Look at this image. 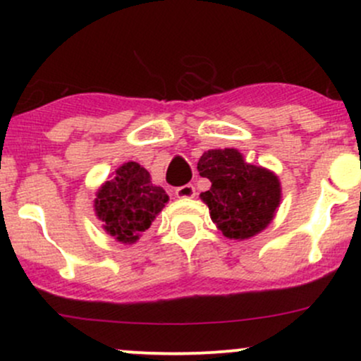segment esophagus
I'll return each instance as SVG.
<instances>
[{
	"mask_svg": "<svg viewBox=\"0 0 361 361\" xmlns=\"http://www.w3.org/2000/svg\"><path fill=\"white\" fill-rule=\"evenodd\" d=\"M175 195L178 198H193L195 197V186L193 185H183L175 190Z\"/></svg>",
	"mask_w": 361,
	"mask_h": 361,
	"instance_id": "esophagus-1",
	"label": "esophagus"
}]
</instances>
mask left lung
Masks as SVG:
<instances>
[{
    "label": "left lung",
    "instance_id": "obj_1",
    "mask_svg": "<svg viewBox=\"0 0 361 361\" xmlns=\"http://www.w3.org/2000/svg\"><path fill=\"white\" fill-rule=\"evenodd\" d=\"M197 169L212 183L200 198L227 239L244 241L270 226L281 202L280 180L271 169L247 163L234 147L204 152Z\"/></svg>",
    "mask_w": 361,
    "mask_h": 361
}]
</instances>
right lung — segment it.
<instances>
[{"label": "right lung", "instance_id": "1", "mask_svg": "<svg viewBox=\"0 0 361 361\" xmlns=\"http://www.w3.org/2000/svg\"><path fill=\"white\" fill-rule=\"evenodd\" d=\"M168 200V193L152 185L147 169L128 161L98 188L94 214L103 222V231L115 241L134 244L151 227Z\"/></svg>", "mask_w": 361, "mask_h": 361}]
</instances>
